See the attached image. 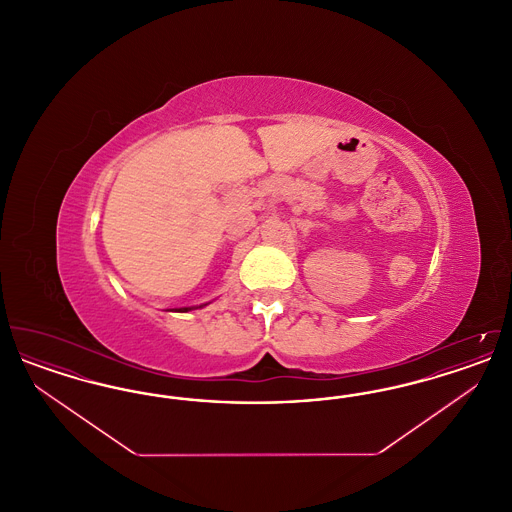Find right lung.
<instances>
[{
	"label": "right lung",
	"instance_id": "1",
	"mask_svg": "<svg viewBox=\"0 0 512 512\" xmlns=\"http://www.w3.org/2000/svg\"><path fill=\"white\" fill-rule=\"evenodd\" d=\"M201 307H203V305H201ZM192 309H194V307H184V309H178V311H180V313H188V311H192Z\"/></svg>",
	"mask_w": 512,
	"mask_h": 512
}]
</instances>
